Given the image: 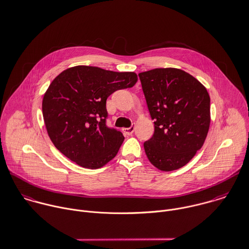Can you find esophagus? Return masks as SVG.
I'll list each match as a JSON object with an SVG mask.
<instances>
[{
  "instance_id": "34e87169",
  "label": "esophagus",
  "mask_w": 249,
  "mask_h": 249,
  "mask_svg": "<svg viewBox=\"0 0 249 249\" xmlns=\"http://www.w3.org/2000/svg\"><path fill=\"white\" fill-rule=\"evenodd\" d=\"M134 131H135V127H134V126H131V127H129V128H124V129H123V133H124L125 135H127V136L132 135V134L134 133Z\"/></svg>"
}]
</instances>
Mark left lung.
<instances>
[{"label":"left lung","mask_w":249,"mask_h":249,"mask_svg":"<svg viewBox=\"0 0 249 249\" xmlns=\"http://www.w3.org/2000/svg\"><path fill=\"white\" fill-rule=\"evenodd\" d=\"M154 134L143 143L149 162L164 172L185 166L203 146L211 124V98L193 75L176 68L139 73Z\"/></svg>","instance_id":"1"}]
</instances>
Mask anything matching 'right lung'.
Returning a JSON list of instances; mask_svg holds the SVG:
<instances>
[{
  "mask_svg": "<svg viewBox=\"0 0 249 249\" xmlns=\"http://www.w3.org/2000/svg\"><path fill=\"white\" fill-rule=\"evenodd\" d=\"M137 81L134 71L91 66L71 67L58 74L42 99L44 124L55 147L87 169L102 168L112 160L124 137L106 125L107 99Z\"/></svg>",
  "mask_w": 249,
  "mask_h": 249,
  "instance_id": "1",
  "label": "right lung"
}]
</instances>
